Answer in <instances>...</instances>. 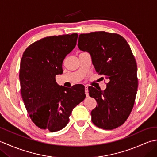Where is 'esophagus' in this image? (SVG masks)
Listing matches in <instances>:
<instances>
[{
  "mask_svg": "<svg viewBox=\"0 0 157 157\" xmlns=\"http://www.w3.org/2000/svg\"><path fill=\"white\" fill-rule=\"evenodd\" d=\"M85 94L86 96H88L89 93H88V86H85Z\"/></svg>",
  "mask_w": 157,
  "mask_h": 157,
  "instance_id": "34e87169",
  "label": "esophagus"
}]
</instances>
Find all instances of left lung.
Instances as JSON below:
<instances>
[{
    "mask_svg": "<svg viewBox=\"0 0 157 157\" xmlns=\"http://www.w3.org/2000/svg\"><path fill=\"white\" fill-rule=\"evenodd\" d=\"M78 46L90 55L98 75L109 81L105 90L88 88L98 105L91 112L92 121L103 129L118 128L128 118L138 90L137 65L131 48L121 36L105 32L80 34Z\"/></svg>",
    "mask_w": 157,
    "mask_h": 157,
    "instance_id": "obj_1",
    "label": "left lung"
}]
</instances>
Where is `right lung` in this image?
Wrapping results in <instances>:
<instances>
[{
	"label": "right lung",
	"instance_id": "add662e5",
	"mask_svg": "<svg viewBox=\"0 0 157 157\" xmlns=\"http://www.w3.org/2000/svg\"><path fill=\"white\" fill-rule=\"evenodd\" d=\"M78 34L49 36L26 48L19 69L21 93L26 110L36 126L51 132L67 124L75 106L86 94L82 84L66 88L56 82L63 73L65 56L76 46Z\"/></svg>",
	"mask_w": 157,
	"mask_h": 157
}]
</instances>
